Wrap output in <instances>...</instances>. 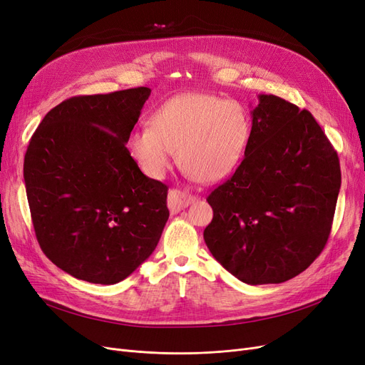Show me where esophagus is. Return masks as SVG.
<instances>
[{
    "label": "esophagus",
    "instance_id": "obj_1",
    "mask_svg": "<svg viewBox=\"0 0 365 365\" xmlns=\"http://www.w3.org/2000/svg\"><path fill=\"white\" fill-rule=\"evenodd\" d=\"M195 200V197H192L191 194H187L185 191H180V190H170L168 192V209L171 213H178L180 212L182 209L190 206L192 201Z\"/></svg>",
    "mask_w": 365,
    "mask_h": 365
}]
</instances>
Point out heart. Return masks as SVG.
<instances>
[{"instance_id":"b5f03b06","label":"heart","mask_w":365,"mask_h":365,"mask_svg":"<svg viewBox=\"0 0 365 365\" xmlns=\"http://www.w3.org/2000/svg\"><path fill=\"white\" fill-rule=\"evenodd\" d=\"M251 137L252 121L244 106L212 93L187 91L162 103L148 128L130 133L128 152L153 179L167 173L175 152L191 179L212 185L237 168Z\"/></svg>"}]
</instances>
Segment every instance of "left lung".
<instances>
[{"label": "left lung", "instance_id": "left-lung-1", "mask_svg": "<svg viewBox=\"0 0 365 365\" xmlns=\"http://www.w3.org/2000/svg\"><path fill=\"white\" fill-rule=\"evenodd\" d=\"M251 115L244 160L207 197L213 220L203 236L237 279L278 284L304 272L325 248L340 160L309 111L260 94Z\"/></svg>", "mask_w": 365, "mask_h": 365}]
</instances>
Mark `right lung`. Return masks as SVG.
<instances>
[{"label":"right lung","mask_w":365,"mask_h":365,"mask_svg":"<svg viewBox=\"0 0 365 365\" xmlns=\"http://www.w3.org/2000/svg\"><path fill=\"white\" fill-rule=\"evenodd\" d=\"M150 88L75 96L43 117L24 179L38 245L69 275L115 284L150 257L170 217L168 187L126 143Z\"/></svg>","instance_id":"add662e5"}]
</instances>
